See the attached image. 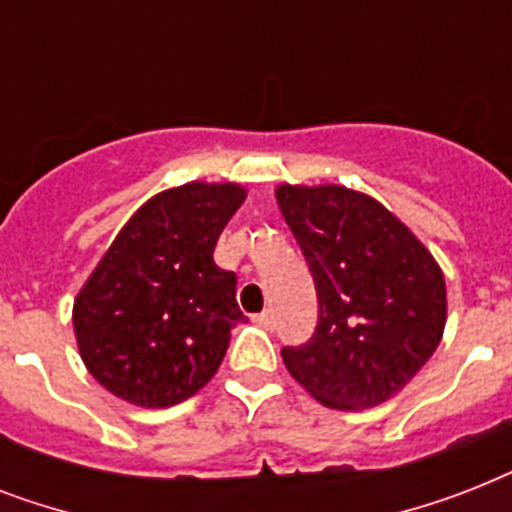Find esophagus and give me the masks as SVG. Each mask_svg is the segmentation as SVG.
<instances>
[{"mask_svg":"<svg viewBox=\"0 0 512 512\" xmlns=\"http://www.w3.org/2000/svg\"><path fill=\"white\" fill-rule=\"evenodd\" d=\"M255 324H260V327H263V329H273V313L271 311L257 313Z\"/></svg>","mask_w":512,"mask_h":512,"instance_id":"1","label":"esophagus"}]
</instances>
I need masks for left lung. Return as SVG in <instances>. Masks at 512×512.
Masks as SVG:
<instances>
[{
  "label": "left lung",
  "mask_w": 512,
  "mask_h": 512,
  "mask_svg": "<svg viewBox=\"0 0 512 512\" xmlns=\"http://www.w3.org/2000/svg\"><path fill=\"white\" fill-rule=\"evenodd\" d=\"M276 201L311 268L319 324L281 348L289 374L329 409L396 396L438 348L446 284L425 244L366 193L279 185Z\"/></svg>",
  "instance_id": "8db88e82"
}]
</instances>
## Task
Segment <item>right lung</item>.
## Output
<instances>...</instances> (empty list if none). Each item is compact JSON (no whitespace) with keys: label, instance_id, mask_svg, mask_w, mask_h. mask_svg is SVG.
<instances>
[{"label":"right lung","instance_id":"1","mask_svg":"<svg viewBox=\"0 0 512 512\" xmlns=\"http://www.w3.org/2000/svg\"><path fill=\"white\" fill-rule=\"evenodd\" d=\"M247 199L236 183H185L127 220L74 300V332L90 374L135 406L164 409L199 393L244 321L236 273L215 244Z\"/></svg>","mask_w":512,"mask_h":512}]
</instances>
